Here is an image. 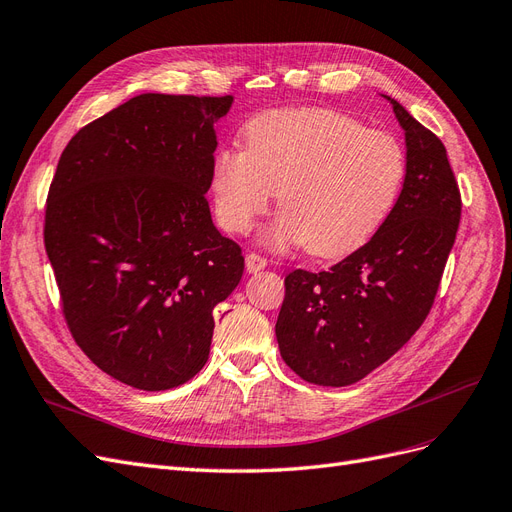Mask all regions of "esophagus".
<instances>
[{
  "mask_svg": "<svg viewBox=\"0 0 512 512\" xmlns=\"http://www.w3.org/2000/svg\"><path fill=\"white\" fill-rule=\"evenodd\" d=\"M245 267H247V271L250 273H258V271H262L267 267V258L265 256H260V254H247L245 256Z\"/></svg>",
  "mask_w": 512,
  "mask_h": 512,
  "instance_id": "1",
  "label": "esophagus"
}]
</instances>
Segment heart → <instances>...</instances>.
Returning a JSON list of instances; mask_svg holds the SVG:
<instances>
[{
    "label": "heart",
    "instance_id": "b5f03b06",
    "mask_svg": "<svg viewBox=\"0 0 512 512\" xmlns=\"http://www.w3.org/2000/svg\"><path fill=\"white\" fill-rule=\"evenodd\" d=\"M245 141L213 158L215 218L243 235L277 190L282 211L262 235L273 250L354 252L376 235L406 179V153L393 134L329 108L265 113L245 128Z\"/></svg>",
    "mask_w": 512,
    "mask_h": 512
}]
</instances>
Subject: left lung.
Instances as JSON below:
<instances>
[{"mask_svg": "<svg viewBox=\"0 0 512 512\" xmlns=\"http://www.w3.org/2000/svg\"><path fill=\"white\" fill-rule=\"evenodd\" d=\"M391 104L408 147L395 207L329 271L297 269L284 280L275 335L284 363L305 382L348 386L389 361L425 322L457 237L461 194L446 149Z\"/></svg>", "mask_w": 512, "mask_h": 512, "instance_id": "8db88e82", "label": "left lung"}]
</instances>
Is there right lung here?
I'll list each match as a JSON object with an SVG mask.
<instances>
[{"label":"right lung","instance_id":"add662e5","mask_svg":"<svg viewBox=\"0 0 512 512\" xmlns=\"http://www.w3.org/2000/svg\"><path fill=\"white\" fill-rule=\"evenodd\" d=\"M232 96H136L87 123L61 153L44 247L79 348L141 391L194 378L213 307L243 275L239 243L211 222L213 123Z\"/></svg>","mask_w":512,"mask_h":512}]
</instances>
